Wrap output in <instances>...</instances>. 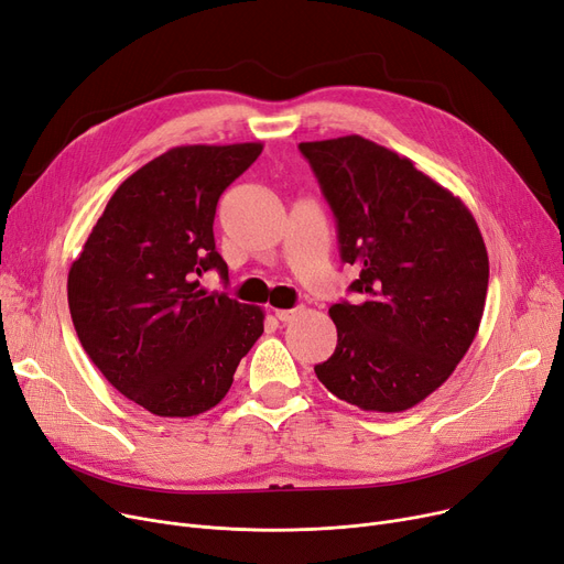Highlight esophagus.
Returning <instances> with one entry per match:
<instances>
[{"mask_svg": "<svg viewBox=\"0 0 564 564\" xmlns=\"http://www.w3.org/2000/svg\"><path fill=\"white\" fill-rule=\"evenodd\" d=\"M301 312H303V307H296V310H275V316L282 321V324H289V321L296 318Z\"/></svg>", "mask_w": 564, "mask_h": 564, "instance_id": "1", "label": "esophagus"}]
</instances>
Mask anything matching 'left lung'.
I'll use <instances>...</instances> for the list:
<instances>
[{
    "instance_id": "1",
    "label": "left lung",
    "mask_w": 564,
    "mask_h": 564,
    "mask_svg": "<svg viewBox=\"0 0 564 564\" xmlns=\"http://www.w3.org/2000/svg\"><path fill=\"white\" fill-rule=\"evenodd\" d=\"M337 220L339 257L360 268L356 303H335V354L314 367L362 411H409L470 348L489 286L485 238L466 204L413 160L360 135L301 142Z\"/></svg>"
}]
</instances>
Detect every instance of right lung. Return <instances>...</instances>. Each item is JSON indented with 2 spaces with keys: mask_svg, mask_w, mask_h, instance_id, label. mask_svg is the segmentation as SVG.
<instances>
[{
  "mask_svg": "<svg viewBox=\"0 0 564 564\" xmlns=\"http://www.w3.org/2000/svg\"><path fill=\"white\" fill-rule=\"evenodd\" d=\"M263 144L174 147L130 174L68 271V307L87 356L123 397L160 417L225 399L263 333V310L199 278L227 263L213 220L220 195Z\"/></svg>",
  "mask_w": 564,
  "mask_h": 564,
  "instance_id": "obj_1",
  "label": "right lung"
}]
</instances>
